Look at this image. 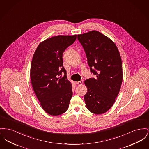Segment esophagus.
<instances>
[{"label": "esophagus", "instance_id": "34e87169", "mask_svg": "<svg viewBox=\"0 0 149 149\" xmlns=\"http://www.w3.org/2000/svg\"><path fill=\"white\" fill-rule=\"evenodd\" d=\"M75 83H76L77 84L79 85V86H81V85L83 84V80H81V81H77V82H76Z\"/></svg>", "mask_w": 149, "mask_h": 149}]
</instances>
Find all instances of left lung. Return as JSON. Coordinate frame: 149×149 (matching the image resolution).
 Returning <instances> with one entry per match:
<instances>
[{"mask_svg":"<svg viewBox=\"0 0 149 149\" xmlns=\"http://www.w3.org/2000/svg\"><path fill=\"white\" fill-rule=\"evenodd\" d=\"M85 51L90 70L95 78L84 81L87 92L84 98L88 110L104 114L114 105L123 80L122 63L114 42L96 30L78 35Z\"/></svg>","mask_w":149,"mask_h":149,"instance_id":"8db88e82","label":"left lung"}]
</instances>
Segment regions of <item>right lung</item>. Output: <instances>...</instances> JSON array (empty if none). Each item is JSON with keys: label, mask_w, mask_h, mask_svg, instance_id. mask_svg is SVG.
I'll use <instances>...</instances> for the list:
<instances>
[{"label": "right lung", "mask_w": 149, "mask_h": 149, "mask_svg": "<svg viewBox=\"0 0 149 149\" xmlns=\"http://www.w3.org/2000/svg\"><path fill=\"white\" fill-rule=\"evenodd\" d=\"M77 35H57L38 45L30 68V78L35 95L44 111L57 116L65 113L72 97V84L63 66L62 54L74 43ZM63 72V77H58Z\"/></svg>", "instance_id": "1"}]
</instances>
